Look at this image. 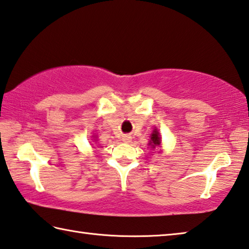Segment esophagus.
Masks as SVG:
<instances>
[{
	"label": "esophagus",
	"instance_id": "obj_1",
	"mask_svg": "<svg viewBox=\"0 0 249 249\" xmlns=\"http://www.w3.org/2000/svg\"><path fill=\"white\" fill-rule=\"evenodd\" d=\"M122 141H124V142H130V141H131V137H130V136H124V137H122Z\"/></svg>",
	"mask_w": 249,
	"mask_h": 249
}]
</instances>
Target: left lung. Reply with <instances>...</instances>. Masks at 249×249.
<instances>
[{"label": "left lung", "mask_w": 249, "mask_h": 249, "mask_svg": "<svg viewBox=\"0 0 249 249\" xmlns=\"http://www.w3.org/2000/svg\"><path fill=\"white\" fill-rule=\"evenodd\" d=\"M160 143H162V139H160L159 130L155 128V129L153 130V132H152V134H151V139H150L149 145L151 146L152 150L158 151L159 147L160 146Z\"/></svg>", "instance_id": "1"}]
</instances>
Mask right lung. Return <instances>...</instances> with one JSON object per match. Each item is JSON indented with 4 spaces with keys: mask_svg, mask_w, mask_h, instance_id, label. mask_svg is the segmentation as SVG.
<instances>
[{
    "mask_svg": "<svg viewBox=\"0 0 249 249\" xmlns=\"http://www.w3.org/2000/svg\"><path fill=\"white\" fill-rule=\"evenodd\" d=\"M93 138H94V136H93Z\"/></svg>",
    "mask_w": 249,
    "mask_h": 249,
    "instance_id": "right-lung-1",
    "label": "right lung"
}]
</instances>
